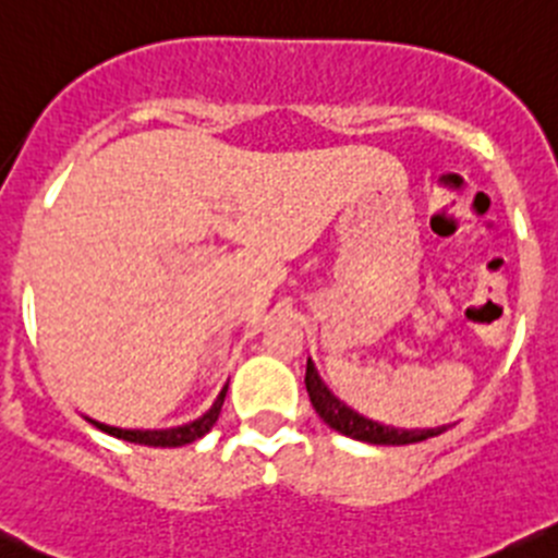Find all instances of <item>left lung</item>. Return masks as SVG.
<instances>
[{"instance_id":"8db88e82","label":"left lung","mask_w":558,"mask_h":558,"mask_svg":"<svg viewBox=\"0 0 558 558\" xmlns=\"http://www.w3.org/2000/svg\"><path fill=\"white\" fill-rule=\"evenodd\" d=\"M306 391H310V400L315 405L317 416L328 424L337 433L348 435V438H355V441L364 444H380V447H402V444H418L427 441L433 435H441L447 427H433V429H400L389 427V424H378L373 418H364L362 413L350 411L344 402H339L331 391L326 389V384L317 375L312 359L306 362Z\"/></svg>"}]
</instances>
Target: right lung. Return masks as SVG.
I'll use <instances>...</instances> for the list:
<instances>
[{
  "instance_id": "1",
  "label": "right lung",
  "mask_w": 558,
  "mask_h": 558,
  "mask_svg": "<svg viewBox=\"0 0 558 558\" xmlns=\"http://www.w3.org/2000/svg\"><path fill=\"white\" fill-rule=\"evenodd\" d=\"M225 397H227V386L221 389V395L216 397V402L210 405L208 413H203V416L194 418V422L183 424V427L120 429V427H109V424L93 422V418H89V422H93L98 429H104V433L114 435V438H123V441H131V444H145V447H185V444L196 441V438H203V435L214 427L216 418H219V413H221V405H225Z\"/></svg>"
}]
</instances>
